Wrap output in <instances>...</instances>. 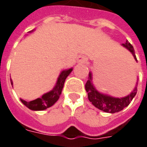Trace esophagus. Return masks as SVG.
I'll list each match as a JSON object with an SVG mask.
<instances>
[{"label": "esophagus", "mask_w": 147, "mask_h": 147, "mask_svg": "<svg viewBox=\"0 0 147 147\" xmlns=\"http://www.w3.org/2000/svg\"><path fill=\"white\" fill-rule=\"evenodd\" d=\"M88 61V58L85 55H79L78 57V63H86Z\"/></svg>", "instance_id": "obj_1"}]
</instances>
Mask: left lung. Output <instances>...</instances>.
Masks as SVG:
<instances>
[{
    "instance_id": "1",
    "label": "left lung",
    "mask_w": 147,
    "mask_h": 147,
    "mask_svg": "<svg viewBox=\"0 0 147 147\" xmlns=\"http://www.w3.org/2000/svg\"><path fill=\"white\" fill-rule=\"evenodd\" d=\"M122 46L127 49L131 53L133 54L135 60L138 61L133 47L130 43L127 41L125 43H123ZM92 73L90 72L88 82H86V85H85V89L88 92V100L92 102V104L95 107H96L99 110H103L104 112L114 114L116 112L121 111L122 110H123L125 107H127V105L130 104L133 97L137 94V91H138L137 87L134 88L133 92L129 95H127V96L121 97V98L113 97V96H110L105 95V94L100 93L94 88V86L92 85Z\"/></svg>"
}]
</instances>
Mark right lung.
<instances>
[{
  "label": "right lung",
  "mask_w": 147,
  "mask_h": 147,
  "mask_svg": "<svg viewBox=\"0 0 147 147\" xmlns=\"http://www.w3.org/2000/svg\"><path fill=\"white\" fill-rule=\"evenodd\" d=\"M32 32V30L29 32ZM72 70H73V69L71 68L69 69L62 71L59 75L56 84L54 87L53 89L51 91H50L49 92H47L42 95V97L31 100V101H26L23 99H20L21 102L25 106H27L28 109L32 110H44L52 106L59 98V96L62 92V89L64 88L65 79L69 75ZM10 82H11V85H13V82L11 79H10Z\"/></svg>",
  "instance_id": "right-lung-1"
}]
</instances>
